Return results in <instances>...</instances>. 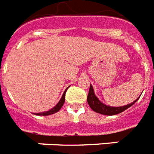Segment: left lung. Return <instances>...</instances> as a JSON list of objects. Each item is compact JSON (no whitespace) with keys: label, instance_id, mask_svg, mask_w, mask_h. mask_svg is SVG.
Instances as JSON below:
<instances>
[{"label":"left lung","instance_id":"obj_1","mask_svg":"<svg viewBox=\"0 0 154 154\" xmlns=\"http://www.w3.org/2000/svg\"><path fill=\"white\" fill-rule=\"evenodd\" d=\"M139 98L140 97H138V98ZM138 98L134 101V103L128 104V105L123 106H119V107L110 106L103 104V103H101L100 101L98 100V98L94 94V89H93V87H92L91 84L89 93H88V95H87V103L89 104L90 107L94 111L98 113V114H105V115H114V114H120V113L123 112L124 110H126L129 107H130L131 106L134 105L138 100Z\"/></svg>","mask_w":154,"mask_h":154}]
</instances>
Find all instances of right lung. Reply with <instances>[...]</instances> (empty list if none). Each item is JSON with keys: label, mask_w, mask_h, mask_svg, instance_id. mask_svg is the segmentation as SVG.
I'll return each mask as SVG.
<instances>
[{"label": "right lung", "mask_w": 154, "mask_h": 154, "mask_svg": "<svg viewBox=\"0 0 154 154\" xmlns=\"http://www.w3.org/2000/svg\"><path fill=\"white\" fill-rule=\"evenodd\" d=\"M68 87H67V89L65 90V91L63 92V96L62 98H61V99L60 100V102L56 104L55 106H54L52 109H51V110H49L48 111H45V112H43V113H35L34 114H36V115H43V116H47V115H50V114H55V113H56V112H58L59 110L61 109V107L63 106V103H64L65 102V94H66V91H67V89H68Z\"/></svg>", "instance_id": "add662e5"}]
</instances>
